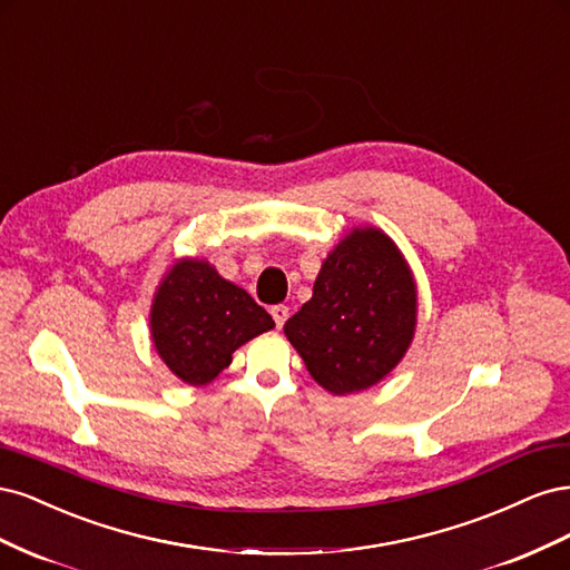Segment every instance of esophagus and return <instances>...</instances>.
<instances>
[{
	"instance_id": "1",
	"label": "esophagus",
	"mask_w": 570,
	"mask_h": 570,
	"mask_svg": "<svg viewBox=\"0 0 570 570\" xmlns=\"http://www.w3.org/2000/svg\"><path fill=\"white\" fill-rule=\"evenodd\" d=\"M271 316H273L275 325H278V327H283V325H285V321H287V316H289V308H287L285 304H278V306H273V308H271Z\"/></svg>"
}]
</instances>
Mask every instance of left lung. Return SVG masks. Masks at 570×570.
<instances>
[{
  "instance_id": "left-lung-1",
  "label": "left lung",
  "mask_w": 570,
  "mask_h": 570,
  "mask_svg": "<svg viewBox=\"0 0 570 570\" xmlns=\"http://www.w3.org/2000/svg\"><path fill=\"white\" fill-rule=\"evenodd\" d=\"M416 321L419 287L402 249L381 228L358 226L323 258L312 299L283 331L314 381L342 396L396 368Z\"/></svg>"
}]
</instances>
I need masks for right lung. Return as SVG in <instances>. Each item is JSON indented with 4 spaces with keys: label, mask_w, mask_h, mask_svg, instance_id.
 <instances>
[{
    "label": "right lung",
    "mask_w": 570,
    "mask_h": 570,
    "mask_svg": "<svg viewBox=\"0 0 570 570\" xmlns=\"http://www.w3.org/2000/svg\"><path fill=\"white\" fill-rule=\"evenodd\" d=\"M275 327L247 289L223 278L206 258H176L154 292L149 335L178 381L202 387L230 366L233 352Z\"/></svg>",
    "instance_id": "right-lung-1"
}]
</instances>
